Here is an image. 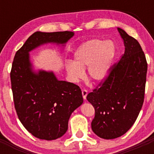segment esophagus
<instances>
[{
	"label": "esophagus",
	"mask_w": 154,
	"mask_h": 154,
	"mask_svg": "<svg viewBox=\"0 0 154 154\" xmlns=\"http://www.w3.org/2000/svg\"><path fill=\"white\" fill-rule=\"evenodd\" d=\"M82 97H83L84 99H86V96L88 95V91L85 90V89H83V90L82 91Z\"/></svg>",
	"instance_id": "34e87169"
}]
</instances>
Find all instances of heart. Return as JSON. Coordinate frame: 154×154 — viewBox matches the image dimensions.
<instances>
[{
	"instance_id": "1",
	"label": "heart",
	"mask_w": 154,
	"mask_h": 154,
	"mask_svg": "<svg viewBox=\"0 0 154 154\" xmlns=\"http://www.w3.org/2000/svg\"><path fill=\"white\" fill-rule=\"evenodd\" d=\"M116 55V47L112 41L92 39L82 45L75 54V62L66 63L69 79L77 82L84 77L87 68V77L94 83L106 78Z\"/></svg>"
}]
</instances>
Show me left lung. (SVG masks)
I'll return each mask as SVG.
<instances>
[{
    "label": "left lung",
    "instance_id": "left-lung-1",
    "mask_svg": "<svg viewBox=\"0 0 154 154\" xmlns=\"http://www.w3.org/2000/svg\"><path fill=\"white\" fill-rule=\"evenodd\" d=\"M117 29L124 42V54L86 97L95 109L92 131L106 140L123 136L135 123L143 103L147 72L140 43L124 30Z\"/></svg>",
    "mask_w": 154,
    "mask_h": 154
}]
</instances>
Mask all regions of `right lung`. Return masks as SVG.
Segmentation results:
<instances>
[{"label": "right lung", "instance_id": "add662e5", "mask_svg": "<svg viewBox=\"0 0 154 154\" xmlns=\"http://www.w3.org/2000/svg\"><path fill=\"white\" fill-rule=\"evenodd\" d=\"M72 31H37L16 52L11 82L16 112L24 128L41 140H56L66 133L71 114L83 103L79 86L59 81L52 72H35L29 51L41 45L65 44Z\"/></svg>", "mask_w": 154, "mask_h": 154}]
</instances>
